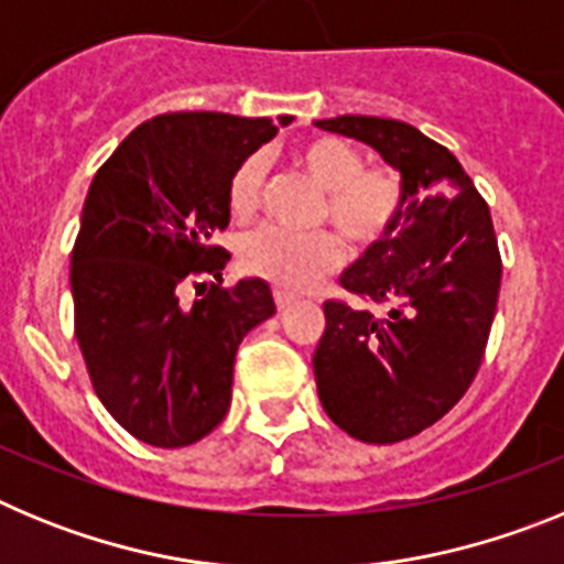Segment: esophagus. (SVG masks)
I'll return each mask as SVG.
<instances>
[{
	"label": "esophagus",
	"instance_id": "obj_1",
	"mask_svg": "<svg viewBox=\"0 0 564 564\" xmlns=\"http://www.w3.org/2000/svg\"><path fill=\"white\" fill-rule=\"evenodd\" d=\"M273 302H276V311H288L293 305V296H288L282 291H273Z\"/></svg>",
	"mask_w": 564,
	"mask_h": 564
}]
</instances>
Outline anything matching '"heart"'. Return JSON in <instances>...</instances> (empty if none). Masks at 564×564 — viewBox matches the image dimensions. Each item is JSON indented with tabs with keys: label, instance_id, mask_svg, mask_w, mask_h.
Returning <instances> with one entry per match:
<instances>
[{
	"label": "heart",
	"instance_id": "1",
	"mask_svg": "<svg viewBox=\"0 0 564 564\" xmlns=\"http://www.w3.org/2000/svg\"><path fill=\"white\" fill-rule=\"evenodd\" d=\"M299 163L318 186L325 200L318 206V220L336 223L338 231L352 246H376L395 231L406 208V186L401 172L390 166L364 169L361 152L352 143L322 134L302 143ZM265 158L248 154L234 166L226 186L231 217L251 220L262 203L265 188ZM239 262L251 276L265 279L288 293H305L330 276L344 262V242L336 231H285L259 228L239 242Z\"/></svg>",
	"mask_w": 564,
	"mask_h": 564
}]
</instances>
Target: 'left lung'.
<instances>
[{"label":"left lung","mask_w":564,"mask_h":564,"mask_svg":"<svg viewBox=\"0 0 564 564\" xmlns=\"http://www.w3.org/2000/svg\"><path fill=\"white\" fill-rule=\"evenodd\" d=\"M318 129L370 143L406 186L395 231L341 273L313 352L322 406L347 435L398 443L466 395L486 356L502 259L488 203L455 154L392 118L338 115Z\"/></svg>","instance_id":"1"}]
</instances>
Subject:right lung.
Wrapping results in <instances>:
<instances>
[{"label":"right lung","instance_id":"1","mask_svg":"<svg viewBox=\"0 0 564 564\" xmlns=\"http://www.w3.org/2000/svg\"><path fill=\"white\" fill-rule=\"evenodd\" d=\"M273 134L271 118L154 115L93 177L69 257L76 341L96 395L138 441L181 449L217 430L239 341L276 311L262 279L223 285L231 253L214 242L234 166Z\"/></svg>","mask_w":564,"mask_h":564}]
</instances>
